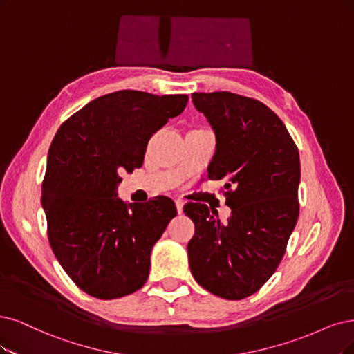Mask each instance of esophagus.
Returning <instances> with one entry per match:
<instances>
[{
    "instance_id": "34e87169",
    "label": "esophagus",
    "mask_w": 354,
    "mask_h": 354,
    "mask_svg": "<svg viewBox=\"0 0 354 354\" xmlns=\"http://www.w3.org/2000/svg\"><path fill=\"white\" fill-rule=\"evenodd\" d=\"M175 203H176V210H178V213L180 214L182 212H184V205H185V201H184V200H180V198H178Z\"/></svg>"
}]
</instances>
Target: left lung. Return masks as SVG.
I'll return each instance as SVG.
<instances>
[{"label": "left lung", "instance_id": "obj_1", "mask_svg": "<svg viewBox=\"0 0 354 354\" xmlns=\"http://www.w3.org/2000/svg\"><path fill=\"white\" fill-rule=\"evenodd\" d=\"M216 134L208 179L225 180L232 214L189 203L188 243L194 279L210 293L239 300L259 290L286 252L299 216V151L280 118L264 103L230 93H192Z\"/></svg>", "mask_w": 354, "mask_h": 354}]
</instances>
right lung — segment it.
I'll return each mask as SVG.
<instances>
[{"label":"right lung","instance_id":"add662e5","mask_svg":"<svg viewBox=\"0 0 354 354\" xmlns=\"http://www.w3.org/2000/svg\"><path fill=\"white\" fill-rule=\"evenodd\" d=\"M187 95L120 90L87 103L65 121L48 151L42 208L58 263L87 295L116 299L149 279L150 254L175 203L118 198L124 170L141 167L147 142L185 109Z\"/></svg>","mask_w":354,"mask_h":354}]
</instances>
